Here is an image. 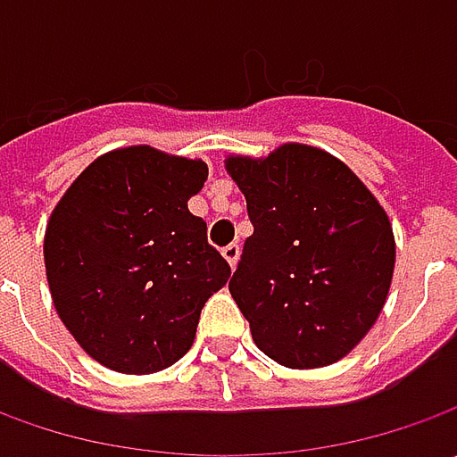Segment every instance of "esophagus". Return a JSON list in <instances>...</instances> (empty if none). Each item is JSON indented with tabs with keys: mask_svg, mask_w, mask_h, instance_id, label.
<instances>
[{
	"mask_svg": "<svg viewBox=\"0 0 457 457\" xmlns=\"http://www.w3.org/2000/svg\"><path fill=\"white\" fill-rule=\"evenodd\" d=\"M238 256H241V246H238V244H228V246L223 249V259H226L231 267H237Z\"/></svg>",
	"mask_w": 457,
	"mask_h": 457,
	"instance_id": "34e87169",
	"label": "esophagus"
}]
</instances>
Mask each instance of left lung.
I'll return each instance as SVG.
<instances>
[{
  "mask_svg": "<svg viewBox=\"0 0 457 457\" xmlns=\"http://www.w3.org/2000/svg\"><path fill=\"white\" fill-rule=\"evenodd\" d=\"M226 172L254 226L228 290L256 348L287 369L348 356L392 287L396 246L386 211L351 167L310 145L231 154Z\"/></svg>",
  "mask_w": 457,
  "mask_h": 457,
  "instance_id": "left-lung-1",
  "label": "left lung"
}]
</instances>
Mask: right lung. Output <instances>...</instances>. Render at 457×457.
Segmentation results:
<instances>
[{
	"instance_id": "add662e5",
	"label": "right lung",
	"mask_w": 457,
	"mask_h": 457,
	"mask_svg": "<svg viewBox=\"0 0 457 457\" xmlns=\"http://www.w3.org/2000/svg\"><path fill=\"white\" fill-rule=\"evenodd\" d=\"M203 160L150 147L96 157L62 193L45 228L53 305L79 345L119 374H154L190 351L203 305L231 267L187 201Z\"/></svg>"
}]
</instances>
